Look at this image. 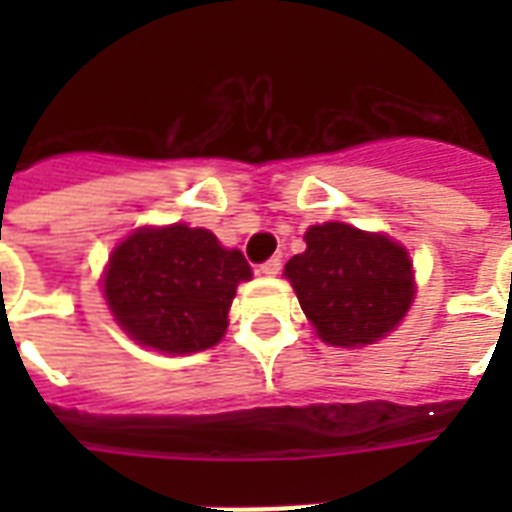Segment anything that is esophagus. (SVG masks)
<instances>
[{"label":"esophagus","instance_id":"obj_1","mask_svg":"<svg viewBox=\"0 0 512 512\" xmlns=\"http://www.w3.org/2000/svg\"><path fill=\"white\" fill-rule=\"evenodd\" d=\"M279 271H281L279 257H271V260H265V263L260 265V273H263V276H279Z\"/></svg>","mask_w":512,"mask_h":512}]
</instances>
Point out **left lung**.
Wrapping results in <instances>:
<instances>
[{"label": "left lung", "mask_w": 512, "mask_h": 512, "mask_svg": "<svg viewBox=\"0 0 512 512\" xmlns=\"http://www.w3.org/2000/svg\"><path fill=\"white\" fill-rule=\"evenodd\" d=\"M305 252L284 268L300 308L327 345H372L401 324L414 300L412 260L385 233L311 225Z\"/></svg>", "instance_id": "left-lung-1"}]
</instances>
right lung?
Returning a JSON list of instances; mask_svg holds the SVG:
<instances>
[{"label": "right lung", "mask_w": 512, "mask_h": 512, "mask_svg": "<svg viewBox=\"0 0 512 512\" xmlns=\"http://www.w3.org/2000/svg\"><path fill=\"white\" fill-rule=\"evenodd\" d=\"M252 279L239 249L185 223L138 228L111 252L103 295L116 324L146 348L183 356L220 342L233 295Z\"/></svg>", "instance_id": "right-lung-1"}]
</instances>
